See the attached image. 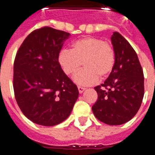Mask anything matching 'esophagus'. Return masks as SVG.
Returning a JSON list of instances; mask_svg holds the SVG:
<instances>
[{"label": "esophagus", "instance_id": "34e87169", "mask_svg": "<svg viewBox=\"0 0 155 155\" xmlns=\"http://www.w3.org/2000/svg\"><path fill=\"white\" fill-rule=\"evenodd\" d=\"M78 88L79 93H82V92H83V91H84L85 90H86V88H85V87H80V86H79V87H78Z\"/></svg>", "mask_w": 155, "mask_h": 155}]
</instances>
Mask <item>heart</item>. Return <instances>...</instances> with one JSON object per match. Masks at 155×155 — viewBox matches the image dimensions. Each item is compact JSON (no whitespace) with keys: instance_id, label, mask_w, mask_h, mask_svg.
Returning a JSON list of instances; mask_svg holds the SVG:
<instances>
[{"instance_id":"obj_1","label":"heart","mask_w":155,"mask_h":155,"mask_svg":"<svg viewBox=\"0 0 155 155\" xmlns=\"http://www.w3.org/2000/svg\"><path fill=\"white\" fill-rule=\"evenodd\" d=\"M58 61L63 72L72 76L82 65L84 68L74 76L76 83L89 86L104 80L112 73L115 65V52L113 46L99 38L87 37L74 41L71 51L62 50Z\"/></svg>"}]
</instances>
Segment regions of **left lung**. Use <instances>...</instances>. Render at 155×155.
<instances>
[{"instance_id": "left-lung-1", "label": "left lung", "mask_w": 155, "mask_h": 155, "mask_svg": "<svg viewBox=\"0 0 155 155\" xmlns=\"http://www.w3.org/2000/svg\"><path fill=\"white\" fill-rule=\"evenodd\" d=\"M115 65L109 78L95 87L98 99L92 106L95 117L109 125H121L138 112L144 97V74L136 51L117 32L111 38Z\"/></svg>"}]
</instances>
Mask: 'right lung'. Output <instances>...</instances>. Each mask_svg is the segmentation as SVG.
I'll return each mask as SVG.
<instances>
[{
  "label": "right lung",
  "instance_id": "1",
  "mask_svg": "<svg viewBox=\"0 0 155 155\" xmlns=\"http://www.w3.org/2000/svg\"><path fill=\"white\" fill-rule=\"evenodd\" d=\"M68 32L50 27L25 38L14 63V91L18 107L29 120L54 126L70 115L78 89L60 67L58 56Z\"/></svg>",
  "mask_w": 155,
  "mask_h": 155
}]
</instances>
